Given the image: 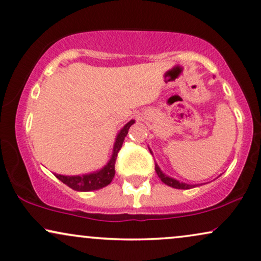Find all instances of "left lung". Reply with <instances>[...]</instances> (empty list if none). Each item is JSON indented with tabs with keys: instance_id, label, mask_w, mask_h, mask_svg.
<instances>
[{
	"instance_id": "left-lung-1",
	"label": "left lung",
	"mask_w": 261,
	"mask_h": 261,
	"mask_svg": "<svg viewBox=\"0 0 261 261\" xmlns=\"http://www.w3.org/2000/svg\"><path fill=\"white\" fill-rule=\"evenodd\" d=\"M151 152V151H150ZM155 170L157 172V175H159V177L161 178V181H162L163 183H166L167 186H170L172 187V188H176V189H190L193 188L194 186H190V185H186V183H181L178 181H176V179L169 177V176L164 175L162 171H161V169L159 168V166L157 164H155Z\"/></svg>"
}]
</instances>
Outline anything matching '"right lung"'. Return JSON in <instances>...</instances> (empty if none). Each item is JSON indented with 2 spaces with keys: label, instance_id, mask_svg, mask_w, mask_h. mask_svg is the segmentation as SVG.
I'll use <instances>...</instances> for the list:
<instances>
[{
  "label": "right lung",
  "instance_id": "1",
  "mask_svg": "<svg viewBox=\"0 0 261 261\" xmlns=\"http://www.w3.org/2000/svg\"><path fill=\"white\" fill-rule=\"evenodd\" d=\"M135 123V120H130L125 126L123 127L120 132L117 136L115 146H113V155L110 160V162L106 166L94 174H89L84 176H62V175H56V177L60 179L62 183L67 185L69 188L78 190V192H91V190L100 189L102 187H106L110 185L112 178L115 177V164L117 160V155H118L120 148H122L124 138L126 137L127 130L129 127Z\"/></svg>",
  "mask_w": 261,
  "mask_h": 261
}]
</instances>
